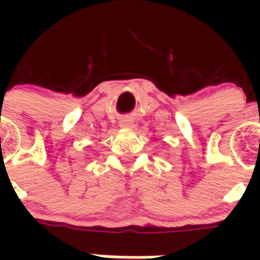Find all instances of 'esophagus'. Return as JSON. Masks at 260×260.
<instances>
[{
  "label": "esophagus",
  "instance_id": "1",
  "mask_svg": "<svg viewBox=\"0 0 260 260\" xmlns=\"http://www.w3.org/2000/svg\"><path fill=\"white\" fill-rule=\"evenodd\" d=\"M122 125H124V126H132V122H131V121H124Z\"/></svg>",
  "mask_w": 260,
  "mask_h": 260
}]
</instances>
